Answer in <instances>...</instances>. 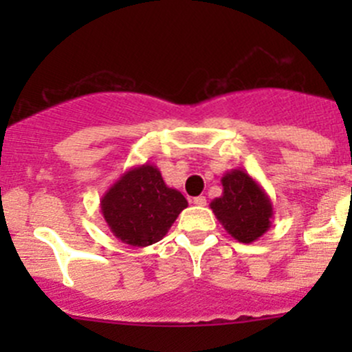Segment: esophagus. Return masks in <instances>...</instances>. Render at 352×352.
I'll return each mask as SVG.
<instances>
[{
  "mask_svg": "<svg viewBox=\"0 0 352 352\" xmlns=\"http://www.w3.org/2000/svg\"><path fill=\"white\" fill-rule=\"evenodd\" d=\"M192 202L196 206H206V197L204 196H197V197L192 199Z\"/></svg>",
  "mask_w": 352,
  "mask_h": 352,
  "instance_id": "obj_1",
  "label": "esophagus"
}]
</instances>
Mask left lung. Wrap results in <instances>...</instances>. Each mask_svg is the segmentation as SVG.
Masks as SVG:
<instances>
[{
	"label": "left lung",
	"instance_id": "obj_1",
	"mask_svg": "<svg viewBox=\"0 0 352 352\" xmlns=\"http://www.w3.org/2000/svg\"><path fill=\"white\" fill-rule=\"evenodd\" d=\"M223 194L212 199L211 209L223 228L235 240L252 243L272 226V202L261 184L242 168L221 177Z\"/></svg>",
	"mask_w": 352,
	"mask_h": 352
}]
</instances>
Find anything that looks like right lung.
Here are the masks:
<instances>
[{
	"instance_id": "obj_1",
	"label": "right lung",
	"mask_w": 352,
	"mask_h": 352,
	"mask_svg": "<svg viewBox=\"0 0 352 352\" xmlns=\"http://www.w3.org/2000/svg\"><path fill=\"white\" fill-rule=\"evenodd\" d=\"M187 199L165 184L155 165L124 172L100 199V212L109 230L131 247H148L163 239Z\"/></svg>"
}]
</instances>
